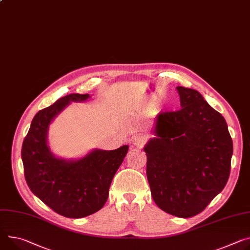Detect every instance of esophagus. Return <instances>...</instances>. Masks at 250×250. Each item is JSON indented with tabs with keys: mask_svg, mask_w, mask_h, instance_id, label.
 <instances>
[{
	"mask_svg": "<svg viewBox=\"0 0 250 250\" xmlns=\"http://www.w3.org/2000/svg\"><path fill=\"white\" fill-rule=\"evenodd\" d=\"M131 143H132L133 146L138 147V148H142V147L146 145V140L145 137H143V135L138 134V135H134L132 141H131Z\"/></svg>",
	"mask_w": 250,
	"mask_h": 250,
	"instance_id": "34e87169",
	"label": "esophagus"
}]
</instances>
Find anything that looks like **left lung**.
<instances>
[{"mask_svg":"<svg viewBox=\"0 0 250 250\" xmlns=\"http://www.w3.org/2000/svg\"><path fill=\"white\" fill-rule=\"evenodd\" d=\"M179 110L160 112L145 147L151 196L164 211L188 218L204 210L230 173L232 140L224 118L195 89L176 86Z\"/></svg>","mask_w":250,"mask_h":250,"instance_id":"8db88e82","label":"left lung"}]
</instances>
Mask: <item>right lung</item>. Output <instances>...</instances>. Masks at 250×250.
Segmentation results:
<instances>
[{
	"instance_id": "add662e5",
	"label": "right lung",
	"mask_w": 250,
	"mask_h": 250,
	"mask_svg": "<svg viewBox=\"0 0 250 250\" xmlns=\"http://www.w3.org/2000/svg\"><path fill=\"white\" fill-rule=\"evenodd\" d=\"M88 98L87 94H70L38 111L21 152L32 192L55 212L70 218L90 215L104 206L113 175L128 149L127 146L115 150L96 149L77 162L59 160L50 152V123L67 104Z\"/></svg>"
}]
</instances>
